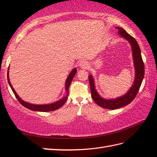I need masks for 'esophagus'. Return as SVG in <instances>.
Returning <instances> with one entry per match:
<instances>
[{"mask_svg":"<svg viewBox=\"0 0 157 157\" xmlns=\"http://www.w3.org/2000/svg\"><path fill=\"white\" fill-rule=\"evenodd\" d=\"M79 67L83 69L87 68L89 67V62L86 60H82L80 62Z\"/></svg>","mask_w":157,"mask_h":157,"instance_id":"34e87169","label":"esophagus"}]
</instances>
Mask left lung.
<instances>
[{
	"label": "left lung",
	"instance_id": "left-lung-1",
	"mask_svg": "<svg viewBox=\"0 0 157 157\" xmlns=\"http://www.w3.org/2000/svg\"><path fill=\"white\" fill-rule=\"evenodd\" d=\"M117 29L119 30L118 32L120 34V36L127 40L131 44L136 74L134 84L132 86L130 90H128V93H126V95L113 99H105L101 97L95 90V84H94V81L92 76H89L91 97L94 101L100 107L108 109H118V108L124 107L128 105L129 103H130L134 99L138 92L139 91L144 76V64L142 58L140 48L139 47V45L136 40L133 37L131 36L130 34H128L126 30H124L121 27H117Z\"/></svg>",
	"mask_w": 157,
	"mask_h": 157
}]
</instances>
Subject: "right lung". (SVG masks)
<instances>
[{"instance_id": "obj_1", "label": "right lung", "mask_w": 157, "mask_h": 157, "mask_svg": "<svg viewBox=\"0 0 157 157\" xmlns=\"http://www.w3.org/2000/svg\"><path fill=\"white\" fill-rule=\"evenodd\" d=\"M76 69L74 68L72 71V72L70 73V75H68L67 81H66V85L65 86H66V90H67V96L64 97V98H62V99L59 100L58 101H56V102L53 103L52 104H47V105H34V104H31V103L24 101H23L21 99L20 97L18 96V95L17 94V93L15 92V90H14L12 85L10 84L9 77V70L7 72V80H8V82L10 86V88H11L13 92L14 93V95H15L17 100L19 101V102L23 106H24L30 110L46 112V111H52L56 110V109H59L60 107H61L66 102H67V101L68 99V97L69 86H70V85H71V83L72 81L73 78H74L75 75H76Z\"/></svg>"}]
</instances>
